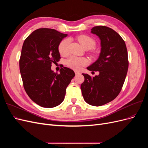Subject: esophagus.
Wrapping results in <instances>:
<instances>
[{
	"instance_id": "1",
	"label": "esophagus",
	"mask_w": 148,
	"mask_h": 148,
	"mask_svg": "<svg viewBox=\"0 0 148 148\" xmlns=\"http://www.w3.org/2000/svg\"><path fill=\"white\" fill-rule=\"evenodd\" d=\"M75 73L76 75H79V74H80V73L79 72V71H75Z\"/></svg>"
}]
</instances>
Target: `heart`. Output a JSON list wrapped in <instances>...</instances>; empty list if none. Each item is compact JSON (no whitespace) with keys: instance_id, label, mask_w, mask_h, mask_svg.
I'll list each match as a JSON object with an SVG mask.
<instances>
[{"instance_id":"heart-1","label":"heart","mask_w":148,"mask_h":148,"mask_svg":"<svg viewBox=\"0 0 148 148\" xmlns=\"http://www.w3.org/2000/svg\"><path fill=\"white\" fill-rule=\"evenodd\" d=\"M78 41L81 44L83 47L85 49H91L96 46V41L93 38L86 35H82L78 38ZM70 39L66 38L62 40L59 45V51L60 55L65 56L69 52V44ZM88 64V60L84 58H80L77 57H71L66 60V65L70 68L74 70H79L82 67Z\"/></svg>"}]
</instances>
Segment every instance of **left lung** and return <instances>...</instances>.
Instances as JSON below:
<instances>
[{"label":"left lung","instance_id":"left-lung-1","mask_svg":"<svg viewBox=\"0 0 148 148\" xmlns=\"http://www.w3.org/2000/svg\"><path fill=\"white\" fill-rule=\"evenodd\" d=\"M91 33L99 38L101 49L98 59L87 69L99 74L91 77L83 73L81 89L88 104L101 106L114 100L122 89L128 69V52L123 39L114 29L97 26Z\"/></svg>","mask_w":148,"mask_h":148}]
</instances>
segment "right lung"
I'll return each instance as SVG.
<instances>
[{
	"label": "right lung",
	"instance_id": "right-lung-1",
	"mask_svg": "<svg viewBox=\"0 0 148 148\" xmlns=\"http://www.w3.org/2000/svg\"><path fill=\"white\" fill-rule=\"evenodd\" d=\"M67 34L51 28H39L27 37L23 44L20 71L25 91L40 106L52 108L60 104L66 88L75 77L73 70L64 67L60 73L51 70L60 59L59 45Z\"/></svg>",
	"mask_w": 148,
	"mask_h": 148
}]
</instances>
